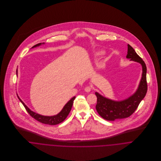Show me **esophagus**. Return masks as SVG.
Here are the masks:
<instances>
[{
	"mask_svg": "<svg viewBox=\"0 0 161 161\" xmlns=\"http://www.w3.org/2000/svg\"><path fill=\"white\" fill-rule=\"evenodd\" d=\"M84 90H85L86 92H90L91 91V90H92V87H90V86H87V87H85Z\"/></svg>",
	"mask_w": 161,
	"mask_h": 161,
	"instance_id": "34e87169",
	"label": "esophagus"
}]
</instances>
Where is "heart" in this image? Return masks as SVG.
Here are the masks:
<instances>
[{
    "mask_svg": "<svg viewBox=\"0 0 161 161\" xmlns=\"http://www.w3.org/2000/svg\"><path fill=\"white\" fill-rule=\"evenodd\" d=\"M100 54V53H98V54Z\"/></svg>",
    "mask_w": 161,
    "mask_h": 161,
    "instance_id": "obj_1",
    "label": "heart"
}]
</instances>
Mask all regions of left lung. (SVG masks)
I'll use <instances>...</instances> for the list:
<instances>
[{
  "mask_svg": "<svg viewBox=\"0 0 161 161\" xmlns=\"http://www.w3.org/2000/svg\"><path fill=\"white\" fill-rule=\"evenodd\" d=\"M128 59L138 62L142 65V77L138 90L132 96L122 101H114L103 97L98 93L95 92L97 97L96 110L98 114L103 119L108 121L128 118L132 115L137 109L141 100L144 98L147 91L146 80L147 68L145 63L138 55L132 46L128 45Z\"/></svg>",
  "mask_w": 161,
  "mask_h": 161,
  "instance_id": "obj_1",
  "label": "left lung"
}]
</instances>
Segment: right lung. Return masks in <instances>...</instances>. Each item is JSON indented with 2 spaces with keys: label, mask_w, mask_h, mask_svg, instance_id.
Returning <instances> with one entry per match:
<instances>
[{
  "label": "right lung",
  "mask_w": 161,
  "mask_h": 161,
  "mask_svg": "<svg viewBox=\"0 0 161 161\" xmlns=\"http://www.w3.org/2000/svg\"><path fill=\"white\" fill-rule=\"evenodd\" d=\"M41 45H42V43H38V44H36L35 46H33L32 47L40 46ZM75 98V97H74L73 98H72L69 102L65 105V106L64 107V108H63L61 112L59 114H58V115L51 116H47L39 115V114H36V113L33 112V111L30 110L26 107V105L21 100V99L19 97V100L22 103L24 107L25 108L26 110L27 111V112L30 114V115L31 117H33L34 119H35L36 120L38 121L40 123H44V124L50 125H58V124L63 122L67 118V116L69 115V112L71 110V108L72 107V104H73V102H74V100Z\"/></svg>",
  "instance_id": "1"
}]
</instances>
